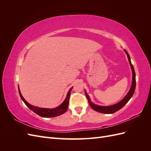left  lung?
<instances>
[{"mask_svg": "<svg viewBox=\"0 0 151 151\" xmlns=\"http://www.w3.org/2000/svg\"><path fill=\"white\" fill-rule=\"evenodd\" d=\"M125 52L127 55L128 58H129V61L130 63V65L131 66V68L132 70V73H133V79H132V84L131 86V88L129 91V92L127 93V94L125 96V98H123L122 101H120L119 103H118L114 105H111V106H98V105L94 104H93L92 102L91 101L89 96L87 94L86 91H85V93H86V98L88 100V102L90 104V106H91L94 110L98 112L99 113H106V114H111V113H115L116 111L120 110L121 108H122L125 105L128 103V101H129L130 99L132 98V96H133L134 91L135 89V86H136V81H135V70L133 65L131 63V60H130V57L129 54L128 53V52H127V50H125Z\"/></svg>", "mask_w": 151, "mask_h": 151, "instance_id": "left-lung-1", "label": "left lung"}]
</instances>
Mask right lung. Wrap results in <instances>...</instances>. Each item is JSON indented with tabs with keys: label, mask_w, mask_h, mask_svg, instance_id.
<instances>
[{
	"label": "right lung",
	"mask_w": 151,
	"mask_h": 151,
	"mask_svg": "<svg viewBox=\"0 0 151 151\" xmlns=\"http://www.w3.org/2000/svg\"><path fill=\"white\" fill-rule=\"evenodd\" d=\"M72 89V88H70L69 89V91H68V92L67 95V97H66L65 99L64 100V101H63L59 106H58L55 108H53V109L42 108H39V107L32 106V105L29 104L23 98V97L22 96V95L20 93L19 89V93L21 99L24 101L25 104L31 109V110H32L33 112L37 114V115H40V116L45 117V118H49V117H55V116H57L58 115H62V114L64 113L67 110L68 103H69L70 91H71Z\"/></svg>",
	"instance_id": "1"
}]
</instances>
